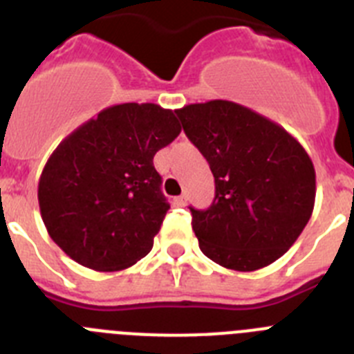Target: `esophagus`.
Segmentation results:
<instances>
[{
	"label": "esophagus",
	"mask_w": 354,
	"mask_h": 354,
	"mask_svg": "<svg viewBox=\"0 0 354 354\" xmlns=\"http://www.w3.org/2000/svg\"><path fill=\"white\" fill-rule=\"evenodd\" d=\"M174 203H175V205H177V207L186 205V196H175Z\"/></svg>",
	"instance_id": "esophagus-1"
}]
</instances>
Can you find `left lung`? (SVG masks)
Wrapping results in <instances>:
<instances>
[{
	"mask_svg": "<svg viewBox=\"0 0 354 354\" xmlns=\"http://www.w3.org/2000/svg\"><path fill=\"white\" fill-rule=\"evenodd\" d=\"M216 183L209 209L189 207L207 258L252 272L274 263L309 223L316 171L290 133L254 110L226 100L175 110Z\"/></svg>",
	"mask_w": 354,
	"mask_h": 354,
	"instance_id": "1",
	"label": "left lung"
}]
</instances>
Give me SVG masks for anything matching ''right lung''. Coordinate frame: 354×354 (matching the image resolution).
<instances>
[{"instance_id":"obj_1","label":"right lung","mask_w":354,"mask_h":354,"mask_svg":"<svg viewBox=\"0 0 354 354\" xmlns=\"http://www.w3.org/2000/svg\"><path fill=\"white\" fill-rule=\"evenodd\" d=\"M179 133L171 110L122 103L68 135L38 183L52 241L98 272L122 270L144 258L170 209L152 160Z\"/></svg>"}]
</instances>
